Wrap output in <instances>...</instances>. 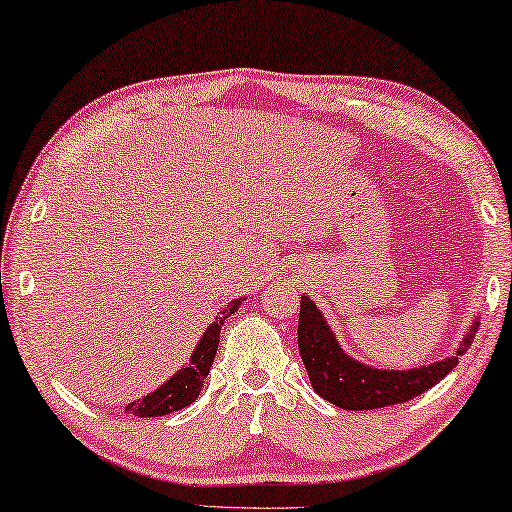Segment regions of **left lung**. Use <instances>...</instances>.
Masks as SVG:
<instances>
[{
    "mask_svg": "<svg viewBox=\"0 0 512 512\" xmlns=\"http://www.w3.org/2000/svg\"><path fill=\"white\" fill-rule=\"evenodd\" d=\"M476 329L479 317L467 329L460 349L445 360L413 370H379L345 354L320 308L311 297L301 295L297 345L317 395L345 410H372L404 404L440 383L458 365V356H463L472 345Z\"/></svg>",
    "mask_w": 512,
    "mask_h": 512,
    "instance_id": "1",
    "label": "left lung"
}]
</instances>
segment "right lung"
I'll return each mask as SVG.
<instances>
[{
	"mask_svg": "<svg viewBox=\"0 0 512 512\" xmlns=\"http://www.w3.org/2000/svg\"><path fill=\"white\" fill-rule=\"evenodd\" d=\"M245 301L242 299H233L229 306H224L220 315L215 317V322L208 326L201 335L195 351H192L190 363L186 367L167 379L161 388H156L154 392H149L147 397H142L138 401H131L127 410L136 417H163L170 415L174 410H181L190 406L192 401L199 397L201 388H204V379L211 372L213 358L217 354V345H220V331L226 317H231L238 311V306Z\"/></svg>",
	"mask_w": 512,
	"mask_h": 512,
	"instance_id": "right-lung-1",
	"label": "right lung"
}]
</instances>
